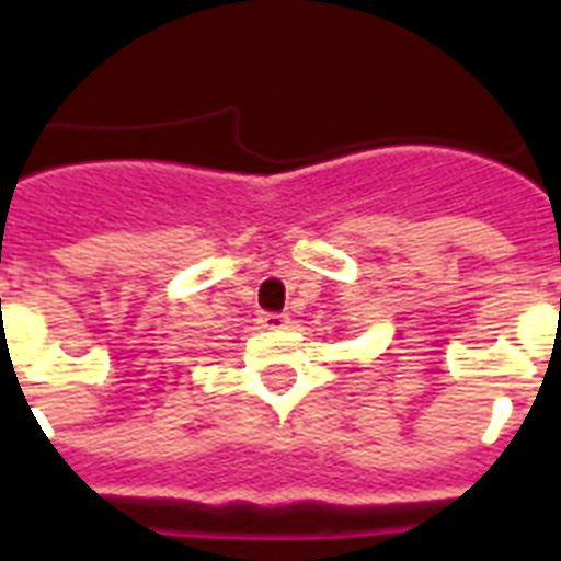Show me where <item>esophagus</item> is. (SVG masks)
<instances>
[{
	"instance_id": "obj_1",
	"label": "esophagus",
	"mask_w": 561,
	"mask_h": 561,
	"mask_svg": "<svg viewBox=\"0 0 561 561\" xmlns=\"http://www.w3.org/2000/svg\"><path fill=\"white\" fill-rule=\"evenodd\" d=\"M288 323V314H276V311H264V314H259V325H262V329H285Z\"/></svg>"
}]
</instances>
